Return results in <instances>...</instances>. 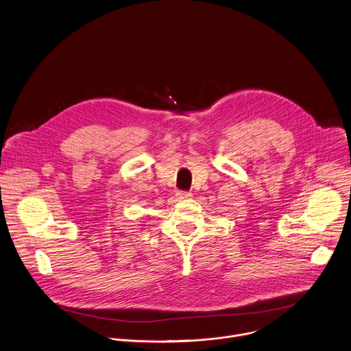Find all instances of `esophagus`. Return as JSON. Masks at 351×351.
<instances>
[{
  "instance_id": "obj_1",
  "label": "esophagus",
  "mask_w": 351,
  "mask_h": 351,
  "mask_svg": "<svg viewBox=\"0 0 351 351\" xmlns=\"http://www.w3.org/2000/svg\"><path fill=\"white\" fill-rule=\"evenodd\" d=\"M191 193H189V191H178L176 193V197L179 198V199H186V198H191Z\"/></svg>"
}]
</instances>
